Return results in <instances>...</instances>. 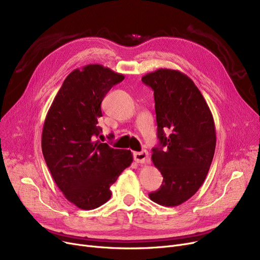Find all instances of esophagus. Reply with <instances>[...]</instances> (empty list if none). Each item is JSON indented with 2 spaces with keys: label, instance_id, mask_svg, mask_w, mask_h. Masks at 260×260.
Wrapping results in <instances>:
<instances>
[{
  "label": "esophagus",
  "instance_id": "esophagus-1",
  "mask_svg": "<svg viewBox=\"0 0 260 260\" xmlns=\"http://www.w3.org/2000/svg\"><path fill=\"white\" fill-rule=\"evenodd\" d=\"M134 159L137 163H146L148 162V153L146 151L134 153Z\"/></svg>",
  "mask_w": 260,
  "mask_h": 260
}]
</instances>
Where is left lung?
Listing matches in <instances>:
<instances>
[{
  "instance_id": "left-lung-1",
  "label": "left lung",
  "mask_w": 260,
  "mask_h": 260,
  "mask_svg": "<svg viewBox=\"0 0 260 260\" xmlns=\"http://www.w3.org/2000/svg\"><path fill=\"white\" fill-rule=\"evenodd\" d=\"M141 80L154 90L159 144L152 160L163 177L160 188L148 196L161 206L177 207L197 192L208 175L216 146L214 119L186 75L160 68Z\"/></svg>"
}]
</instances>
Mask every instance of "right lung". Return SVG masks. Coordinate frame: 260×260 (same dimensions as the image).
<instances>
[{
	"label": "right lung",
	"instance_id": "right-lung-1",
	"mask_svg": "<svg viewBox=\"0 0 260 260\" xmlns=\"http://www.w3.org/2000/svg\"><path fill=\"white\" fill-rule=\"evenodd\" d=\"M123 79L99 64L75 70L64 80L45 118V162L65 198L82 210H93L108 201L109 187L133 162L131 151L94 141L102 131L98 124L101 102Z\"/></svg>",
	"mask_w": 260,
	"mask_h": 260
}]
</instances>
